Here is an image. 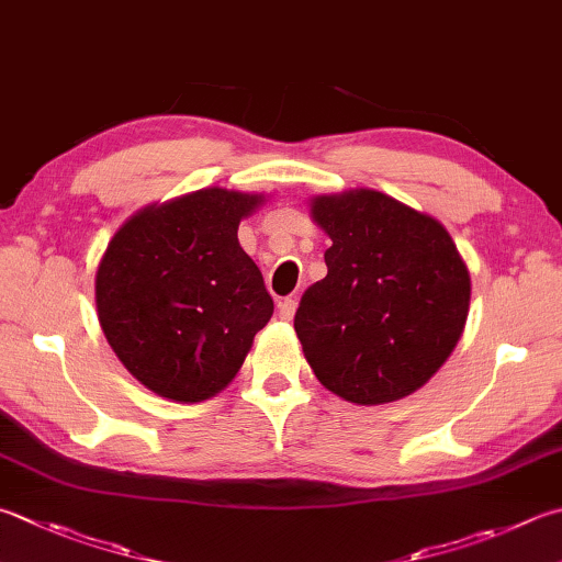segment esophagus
Returning <instances> with one entry per match:
<instances>
[{
    "label": "esophagus",
    "mask_w": 562,
    "mask_h": 562,
    "mask_svg": "<svg viewBox=\"0 0 562 562\" xmlns=\"http://www.w3.org/2000/svg\"><path fill=\"white\" fill-rule=\"evenodd\" d=\"M295 299H283L281 303H279V317L281 321H291V317L295 315Z\"/></svg>",
    "instance_id": "34e87169"
}]
</instances>
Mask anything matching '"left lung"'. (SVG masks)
<instances>
[{"instance_id":"1","label":"left lung","mask_w":562,"mask_h":562,"mask_svg":"<svg viewBox=\"0 0 562 562\" xmlns=\"http://www.w3.org/2000/svg\"><path fill=\"white\" fill-rule=\"evenodd\" d=\"M333 245L295 335L325 389L352 404L404 398L438 372L470 308V273L438 220L376 190L317 198Z\"/></svg>"}]
</instances>
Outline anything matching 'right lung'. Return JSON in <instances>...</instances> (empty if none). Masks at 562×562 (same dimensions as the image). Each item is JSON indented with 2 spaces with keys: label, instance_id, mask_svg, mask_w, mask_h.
Wrapping results in <instances>:
<instances>
[{
  "label": "right lung",
  "instance_id": "1",
  "mask_svg": "<svg viewBox=\"0 0 562 562\" xmlns=\"http://www.w3.org/2000/svg\"><path fill=\"white\" fill-rule=\"evenodd\" d=\"M259 200L198 190L134 215L104 251L94 279L102 333L158 396H215L269 323L273 301L237 239Z\"/></svg>",
  "mask_w": 562,
  "mask_h": 562
}]
</instances>
